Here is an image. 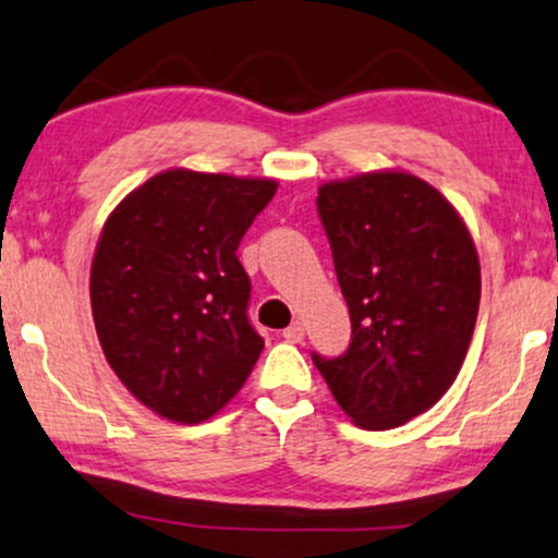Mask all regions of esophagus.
Returning <instances> with one entry per match:
<instances>
[{"label": "esophagus", "mask_w": 558, "mask_h": 558, "mask_svg": "<svg viewBox=\"0 0 558 558\" xmlns=\"http://www.w3.org/2000/svg\"><path fill=\"white\" fill-rule=\"evenodd\" d=\"M283 338L288 343H301V340H304V322H293L291 327H286Z\"/></svg>", "instance_id": "obj_1"}]
</instances>
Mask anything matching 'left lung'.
<instances>
[{
	"label": "left lung",
	"mask_w": 558,
	"mask_h": 558,
	"mask_svg": "<svg viewBox=\"0 0 558 558\" xmlns=\"http://www.w3.org/2000/svg\"><path fill=\"white\" fill-rule=\"evenodd\" d=\"M317 213L351 314V343L312 353L361 428L428 411L458 377L481 301V265L454 207L411 173L319 186Z\"/></svg>",
	"instance_id": "1"
}]
</instances>
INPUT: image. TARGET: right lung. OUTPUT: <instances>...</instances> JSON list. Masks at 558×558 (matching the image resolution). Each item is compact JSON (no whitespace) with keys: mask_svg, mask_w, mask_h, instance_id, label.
Listing matches in <instances>:
<instances>
[{"mask_svg":"<svg viewBox=\"0 0 558 558\" xmlns=\"http://www.w3.org/2000/svg\"><path fill=\"white\" fill-rule=\"evenodd\" d=\"M278 184L166 171L106 220L90 270L96 332L143 405L199 424L239 392L265 340L236 250Z\"/></svg>","mask_w":558,"mask_h":558,"instance_id":"right-lung-1","label":"right lung"}]
</instances>
